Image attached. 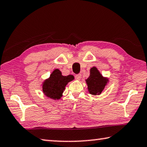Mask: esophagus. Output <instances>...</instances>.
<instances>
[{
  "mask_svg": "<svg viewBox=\"0 0 147 147\" xmlns=\"http://www.w3.org/2000/svg\"><path fill=\"white\" fill-rule=\"evenodd\" d=\"M81 74H77V75H76L75 76V78L76 80H80V79H81Z\"/></svg>",
  "mask_w": 147,
  "mask_h": 147,
  "instance_id": "1",
  "label": "esophagus"
}]
</instances>
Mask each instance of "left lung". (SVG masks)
Masks as SVG:
<instances>
[{
  "mask_svg": "<svg viewBox=\"0 0 147 147\" xmlns=\"http://www.w3.org/2000/svg\"><path fill=\"white\" fill-rule=\"evenodd\" d=\"M90 74L89 78L86 79V83L88 85V90L92 95H99L103 90L105 86L107 84L109 79L104 78L96 67H92L90 69Z\"/></svg>",
  "mask_w": 147,
  "mask_h": 147,
  "instance_id": "left-lung-1",
  "label": "left lung"
}]
</instances>
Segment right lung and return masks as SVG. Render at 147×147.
<instances>
[{"label": "right lung", "mask_w": 147, "mask_h": 147, "mask_svg": "<svg viewBox=\"0 0 147 147\" xmlns=\"http://www.w3.org/2000/svg\"><path fill=\"white\" fill-rule=\"evenodd\" d=\"M74 79V77L72 75L63 76L59 69H54L50 78L43 82V93L54 100L61 99L66 84Z\"/></svg>", "instance_id": "1"}]
</instances>
